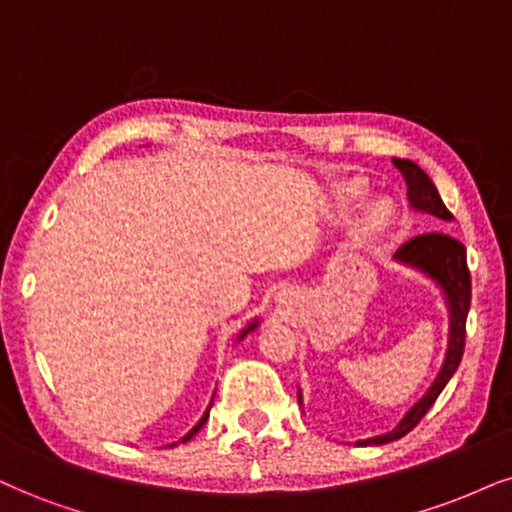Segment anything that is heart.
Masks as SVG:
<instances>
[{"instance_id": "heart-1", "label": "heart", "mask_w": 512, "mask_h": 512, "mask_svg": "<svg viewBox=\"0 0 512 512\" xmlns=\"http://www.w3.org/2000/svg\"><path fill=\"white\" fill-rule=\"evenodd\" d=\"M368 197V185L363 180H349L337 187L334 199L339 208H351ZM399 223V206L389 197H375L368 201L361 213V223H358V239L361 242H377V239L387 237Z\"/></svg>"}]
</instances>
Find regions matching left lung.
Returning a JSON list of instances; mask_svg holds the SVG:
<instances>
[{
	"mask_svg": "<svg viewBox=\"0 0 512 512\" xmlns=\"http://www.w3.org/2000/svg\"><path fill=\"white\" fill-rule=\"evenodd\" d=\"M391 163L401 170L403 180H406L410 208H413L415 213H427V216L437 218L441 223H449L453 216L449 213V208L444 206V201H441L430 175L410 159H391ZM394 261L415 270V273L425 275L427 280L434 282V285L439 287V292L444 294L446 311H449V344H446V356L444 363H441L439 375L434 377L430 389L410 406L408 413L399 420V425H396L394 430L377 434V437L358 439V446H382L389 444V441L406 437V434L425 418L427 410L432 408V403L437 401V396L444 391L446 384H449L453 372L458 370L465 349V320H468L472 299L465 246L460 244L458 239L444 235V232H427V235H420L403 244L394 254ZM299 406H304V394H301V389Z\"/></svg>",
	"mask_w": 512,
	"mask_h": 512,
	"instance_id": "1",
	"label": "left lung"
}]
</instances>
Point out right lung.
Segmentation results:
<instances>
[{"label":"right lung","mask_w":512,"mask_h":512,"mask_svg":"<svg viewBox=\"0 0 512 512\" xmlns=\"http://www.w3.org/2000/svg\"><path fill=\"white\" fill-rule=\"evenodd\" d=\"M258 325H261V320H258V318H254V320H251V323H249V325H246V327H244V330L237 334V342H242V339L246 337V334H249V332H254ZM211 403H213V401H211ZM211 403H208L206 413H204V415H201V420L197 422V425H194V427H192V430H189V432L185 434V437H182V439L178 441V444H185V441H189V439H192V437H194V434H197V432L201 430V427H204V422L208 420V410H211ZM170 446H175V444H170Z\"/></svg>","instance_id":"right-lung-1"}]
</instances>
